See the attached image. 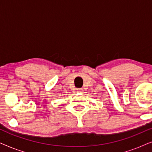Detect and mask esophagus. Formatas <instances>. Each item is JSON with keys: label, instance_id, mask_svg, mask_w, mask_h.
Returning <instances> with one entry per match:
<instances>
[{"label": "esophagus", "instance_id": "esophagus-1", "mask_svg": "<svg viewBox=\"0 0 152 152\" xmlns=\"http://www.w3.org/2000/svg\"><path fill=\"white\" fill-rule=\"evenodd\" d=\"M83 91L82 88H77V93H82Z\"/></svg>", "mask_w": 152, "mask_h": 152}]
</instances>
